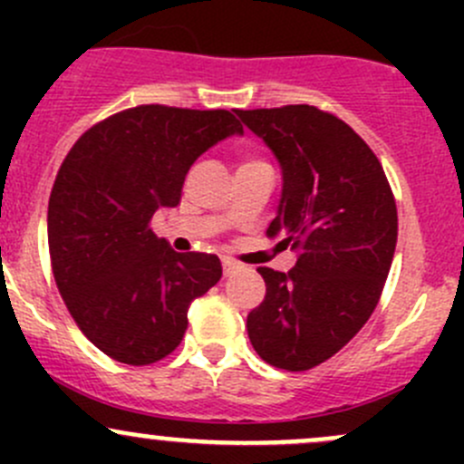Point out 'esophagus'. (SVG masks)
<instances>
[{
    "label": "esophagus",
    "mask_w": 464,
    "mask_h": 464,
    "mask_svg": "<svg viewBox=\"0 0 464 464\" xmlns=\"http://www.w3.org/2000/svg\"><path fill=\"white\" fill-rule=\"evenodd\" d=\"M222 269H224V276H231L240 269V262H236L231 258H222Z\"/></svg>",
    "instance_id": "obj_1"
}]
</instances>
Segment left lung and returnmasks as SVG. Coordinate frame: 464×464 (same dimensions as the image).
Segmentation results:
<instances>
[{"label": "left lung", "instance_id": "left-lung-1", "mask_svg": "<svg viewBox=\"0 0 464 464\" xmlns=\"http://www.w3.org/2000/svg\"><path fill=\"white\" fill-rule=\"evenodd\" d=\"M283 168L266 236L283 237L294 269L258 266L265 301L246 316L266 363L310 371L339 353L375 312L397 245V206L368 143L314 105L236 110Z\"/></svg>", "mask_w": 464, "mask_h": 464}]
</instances>
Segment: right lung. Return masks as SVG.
Listing matches in <instances>:
<instances>
[{"label": "right lung", "mask_w": 464, "mask_h": 464, "mask_svg": "<svg viewBox=\"0 0 464 464\" xmlns=\"http://www.w3.org/2000/svg\"><path fill=\"white\" fill-rule=\"evenodd\" d=\"M240 121L227 110L139 105L89 128L49 198L55 285L82 334L107 357L148 366L188 327V305L222 278L213 254H177L150 228L181 199L186 172Z\"/></svg>", "instance_id": "obj_1"}]
</instances>
